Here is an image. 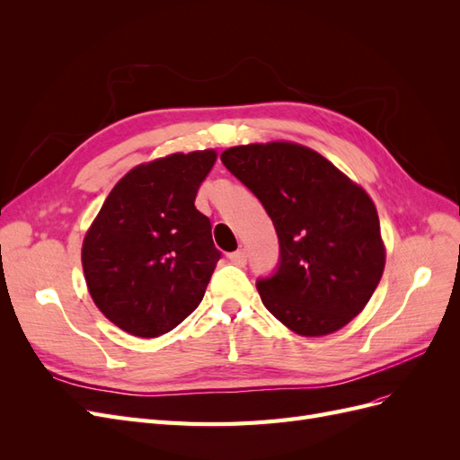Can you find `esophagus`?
<instances>
[{
	"label": "esophagus",
	"mask_w": 460,
	"mask_h": 460,
	"mask_svg": "<svg viewBox=\"0 0 460 460\" xmlns=\"http://www.w3.org/2000/svg\"><path fill=\"white\" fill-rule=\"evenodd\" d=\"M228 259L234 262V264H240V267H243V264L247 262V253L245 249H238V252H234L228 255Z\"/></svg>",
	"instance_id": "obj_1"
}]
</instances>
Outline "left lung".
Segmentation results:
<instances>
[{
  "mask_svg": "<svg viewBox=\"0 0 460 460\" xmlns=\"http://www.w3.org/2000/svg\"><path fill=\"white\" fill-rule=\"evenodd\" d=\"M220 161L262 203L278 234L276 270L257 280L264 307L301 336L343 328L365 309L385 264L367 191L297 144L238 146Z\"/></svg>",
  "mask_w": 460,
  "mask_h": 460,
  "instance_id": "1",
  "label": "left lung"
}]
</instances>
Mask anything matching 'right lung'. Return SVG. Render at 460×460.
<instances>
[{
  "mask_svg": "<svg viewBox=\"0 0 460 460\" xmlns=\"http://www.w3.org/2000/svg\"><path fill=\"white\" fill-rule=\"evenodd\" d=\"M213 149L174 153L132 169L111 190L82 245L93 303L137 338L176 328L201 303L220 259L198 190Z\"/></svg>",
  "mask_w": 460,
  "mask_h": 460,
  "instance_id": "1",
  "label": "right lung"
}]
</instances>
